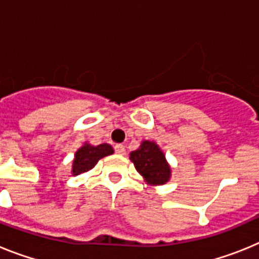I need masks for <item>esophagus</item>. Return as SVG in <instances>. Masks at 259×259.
Returning <instances> with one entry per match:
<instances>
[{
  "mask_svg": "<svg viewBox=\"0 0 259 259\" xmlns=\"http://www.w3.org/2000/svg\"><path fill=\"white\" fill-rule=\"evenodd\" d=\"M114 149H115L116 154H119V155H124L125 154V148L122 145V144H116Z\"/></svg>",
  "mask_w": 259,
  "mask_h": 259,
  "instance_id": "1",
  "label": "esophagus"
}]
</instances>
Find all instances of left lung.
<instances>
[{
  "label": "left lung",
  "instance_id": "obj_1",
  "mask_svg": "<svg viewBox=\"0 0 259 259\" xmlns=\"http://www.w3.org/2000/svg\"><path fill=\"white\" fill-rule=\"evenodd\" d=\"M130 159L146 184L157 187L171 179V166L155 141L143 140L139 149L130 153Z\"/></svg>",
  "mask_w": 259,
  "mask_h": 259
}]
</instances>
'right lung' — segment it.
<instances>
[{
    "mask_svg": "<svg viewBox=\"0 0 259 259\" xmlns=\"http://www.w3.org/2000/svg\"><path fill=\"white\" fill-rule=\"evenodd\" d=\"M114 149L110 144H100V145H92L89 143H84L79 149L75 152L74 161H72V168L71 174L74 176L80 174L88 172L97 164L101 158L113 154Z\"/></svg>",
    "mask_w": 259,
    "mask_h": 259,
    "instance_id": "1",
    "label": "right lung"
}]
</instances>
